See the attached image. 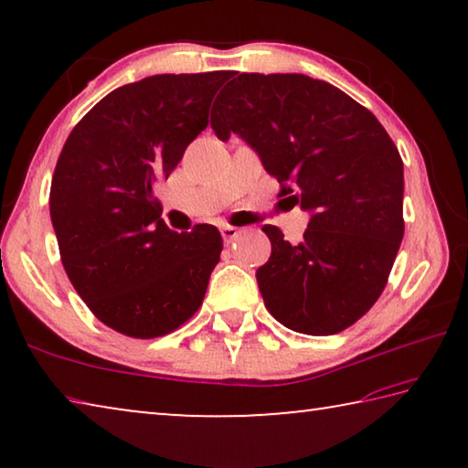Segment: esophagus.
<instances>
[{
	"label": "esophagus",
	"mask_w": 468,
	"mask_h": 468,
	"mask_svg": "<svg viewBox=\"0 0 468 468\" xmlns=\"http://www.w3.org/2000/svg\"><path fill=\"white\" fill-rule=\"evenodd\" d=\"M220 233H223L225 243H231V241L237 239V237L241 235V229H237L233 225H223V227H220Z\"/></svg>",
	"instance_id": "obj_1"
}]
</instances>
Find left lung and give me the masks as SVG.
<instances>
[{
	"label": "left lung",
	"instance_id": "1",
	"mask_svg": "<svg viewBox=\"0 0 468 468\" xmlns=\"http://www.w3.org/2000/svg\"><path fill=\"white\" fill-rule=\"evenodd\" d=\"M210 125L262 158L292 206L310 210L303 241L262 231L271 260L256 279L266 310L301 335L326 336L366 315L390 276L402 218V158L369 109L303 74H231Z\"/></svg>",
	"mask_w": 468,
	"mask_h": 468
}]
</instances>
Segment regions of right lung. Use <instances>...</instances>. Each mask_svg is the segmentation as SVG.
<instances>
[{"mask_svg":"<svg viewBox=\"0 0 468 468\" xmlns=\"http://www.w3.org/2000/svg\"><path fill=\"white\" fill-rule=\"evenodd\" d=\"M229 76L161 74L120 86L61 148L49 192L61 264L89 310L120 335L165 336L200 310L223 237L212 225L171 231L154 186L206 130Z\"/></svg>","mask_w":468,"mask_h":468,"instance_id":"right-lung-1","label":"right lung"}]
</instances>
